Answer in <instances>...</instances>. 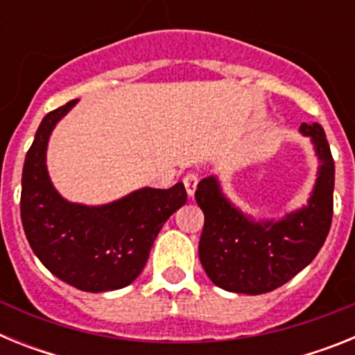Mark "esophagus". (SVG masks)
I'll list each match as a JSON object with an SVG mask.
<instances>
[{"instance_id":"esophagus-1","label":"esophagus","mask_w":355,"mask_h":355,"mask_svg":"<svg viewBox=\"0 0 355 355\" xmlns=\"http://www.w3.org/2000/svg\"><path fill=\"white\" fill-rule=\"evenodd\" d=\"M183 183H184V188H187L188 196L193 197L197 184H199V174H197V172H188V174L183 178Z\"/></svg>"}]
</instances>
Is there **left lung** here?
<instances>
[{"label":"left lung","mask_w":355,"mask_h":355,"mask_svg":"<svg viewBox=\"0 0 355 355\" xmlns=\"http://www.w3.org/2000/svg\"><path fill=\"white\" fill-rule=\"evenodd\" d=\"M320 159L318 180L307 206L283 220L254 222L224 197L216 178L197 184L196 200L205 213L199 259L218 288L261 295L283 286L315 259L332 222L334 159L324 128L300 126Z\"/></svg>","instance_id":"1"}]
</instances>
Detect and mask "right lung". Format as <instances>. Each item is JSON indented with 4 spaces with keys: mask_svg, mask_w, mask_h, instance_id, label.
Returning <instances> with one entry per match:
<instances>
[{
    "mask_svg": "<svg viewBox=\"0 0 355 355\" xmlns=\"http://www.w3.org/2000/svg\"><path fill=\"white\" fill-rule=\"evenodd\" d=\"M76 101L40 122L24 159L21 220L31 250L53 275L99 293L139 277L159 229L187 202V190L183 183L168 190L142 188L105 206L72 205L60 197L49 181L46 147L55 124Z\"/></svg>",
    "mask_w": 355,
    "mask_h": 355,
    "instance_id": "right-lung-1",
    "label": "right lung"
}]
</instances>
